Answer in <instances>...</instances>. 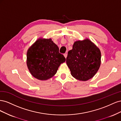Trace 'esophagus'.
<instances>
[{
    "instance_id": "obj_1",
    "label": "esophagus",
    "mask_w": 121,
    "mask_h": 121,
    "mask_svg": "<svg viewBox=\"0 0 121 121\" xmlns=\"http://www.w3.org/2000/svg\"><path fill=\"white\" fill-rule=\"evenodd\" d=\"M64 56L65 57V58H66L67 57V53H65V54H64Z\"/></svg>"
}]
</instances>
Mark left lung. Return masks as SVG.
<instances>
[{
  "label": "left lung",
  "instance_id": "obj_1",
  "mask_svg": "<svg viewBox=\"0 0 121 121\" xmlns=\"http://www.w3.org/2000/svg\"><path fill=\"white\" fill-rule=\"evenodd\" d=\"M66 63L73 77L80 81H87L93 78L99 69L100 50L89 39L78 40L69 51Z\"/></svg>",
  "mask_w": 121,
  "mask_h": 121
}]
</instances>
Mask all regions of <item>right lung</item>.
Listing matches in <instances>:
<instances>
[{"instance_id": "right-lung-1", "label": "right lung", "mask_w": 121, "mask_h": 121, "mask_svg": "<svg viewBox=\"0 0 121 121\" xmlns=\"http://www.w3.org/2000/svg\"><path fill=\"white\" fill-rule=\"evenodd\" d=\"M65 61L59 48L52 39L39 38L29 47L27 52V65L34 78L48 80L56 74L61 64Z\"/></svg>"}]
</instances>
